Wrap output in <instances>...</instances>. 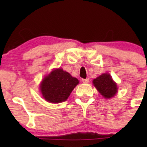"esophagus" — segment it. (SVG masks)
Segmentation results:
<instances>
[{
    "instance_id": "34e87169",
    "label": "esophagus",
    "mask_w": 147,
    "mask_h": 147,
    "mask_svg": "<svg viewBox=\"0 0 147 147\" xmlns=\"http://www.w3.org/2000/svg\"><path fill=\"white\" fill-rule=\"evenodd\" d=\"M89 80H89V79H82V82L83 83H88L89 82Z\"/></svg>"
}]
</instances>
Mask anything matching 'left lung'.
Instances as JSON below:
<instances>
[{"label":"left lung","instance_id":"8db88e82","mask_svg":"<svg viewBox=\"0 0 147 147\" xmlns=\"http://www.w3.org/2000/svg\"><path fill=\"white\" fill-rule=\"evenodd\" d=\"M93 84L105 98L114 97L117 92V84L114 82L109 74H102L93 80Z\"/></svg>","mask_w":147,"mask_h":147}]
</instances>
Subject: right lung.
Wrapping results in <instances>:
<instances>
[{"mask_svg":"<svg viewBox=\"0 0 147 147\" xmlns=\"http://www.w3.org/2000/svg\"><path fill=\"white\" fill-rule=\"evenodd\" d=\"M78 83L77 78L59 68L44 78L40 84V91L47 102L60 103L68 98Z\"/></svg>","mask_w":147,"mask_h":147,"instance_id":"add662e5","label":"right lung"}]
</instances>
